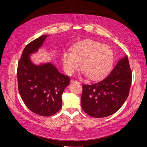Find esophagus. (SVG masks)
<instances>
[{"mask_svg":"<svg viewBox=\"0 0 147 147\" xmlns=\"http://www.w3.org/2000/svg\"><path fill=\"white\" fill-rule=\"evenodd\" d=\"M70 83H79V82H77V80H71Z\"/></svg>","mask_w":147,"mask_h":147,"instance_id":"1","label":"esophagus"}]
</instances>
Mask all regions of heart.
I'll list each match as a JSON object with an SVG mask.
<instances>
[{"mask_svg": "<svg viewBox=\"0 0 147 147\" xmlns=\"http://www.w3.org/2000/svg\"><path fill=\"white\" fill-rule=\"evenodd\" d=\"M114 53L111 47L92 40L79 42L63 55V64L65 72L72 75L81 69L87 77L93 80L105 77L112 68Z\"/></svg>", "mask_w": 147, "mask_h": 147, "instance_id": "heart-1", "label": "heart"}]
</instances>
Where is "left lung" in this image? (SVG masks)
<instances>
[{
  "mask_svg": "<svg viewBox=\"0 0 147 147\" xmlns=\"http://www.w3.org/2000/svg\"><path fill=\"white\" fill-rule=\"evenodd\" d=\"M131 82L132 71L126 56L102 80L92 84H83L82 109L94 118H103L115 113L127 99Z\"/></svg>",
  "mask_w": 147,
  "mask_h": 147,
  "instance_id": "8db88e82",
  "label": "left lung"
}]
</instances>
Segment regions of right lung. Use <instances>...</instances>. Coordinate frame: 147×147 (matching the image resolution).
<instances>
[{
    "label": "right lung",
    "instance_id": "obj_1",
    "mask_svg": "<svg viewBox=\"0 0 147 147\" xmlns=\"http://www.w3.org/2000/svg\"><path fill=\"white\" fill-rule=\"evenodd\" d=\"M48 35H44L26 46L18 64V91L28 108L34 113L50 117L62 107L64 89L70 78L62 74L51 63L35 65L29 56L40 47Z\"/></svg>",
    "mask_w": 147,
    "mask_h": 147
}]
</instances>
